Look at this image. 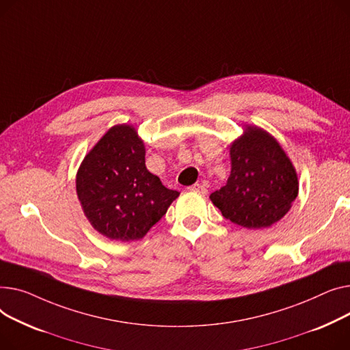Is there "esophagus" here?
<instances>
[{
	"instance_id": "esophagus-1",
	"label": "esophagus",
	"mask_w": 350,
	"mask_h": 350,
	"mask_svg": "<svg viewBox=\"0 0 350 350\" xmlns=\"http://www.w3.org/2000/svg\"><path fill=\"white\" fill-rule=\"evenodd\" d=\"M189 189H191V191H193V192L202 193V195H206V193H208L206 187H204V185H200V183H195V185H192V187H191Z\"/></svg>"
}]
</instances>
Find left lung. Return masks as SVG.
I'll return each mask as SVG.
<instances>
[{
  "label": "left lung",
  "instance_id": "1",
  "mask_svg": "<svg viewBox=\"0 0 350 350\" xmlns=\"http://www.w3.org/2000/svg\"><path fill=\"white\" fill-rule=\"evenodd\" d=\"M228 183L211 195L221 215L245 229H265L281 220L298 196V174L280 142L257 126L245 124L230 144Z\"/></svg>",
  "mask_w": 350,
  "mask_h": 350
}]
</instances>
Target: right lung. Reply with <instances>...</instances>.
<instances>
[{
    "label": "right lung",
    "mask_w": 350,
    "mask_h": 350,
    "mask_svg": "<svg viewBox=\"0 0 350 350\" xmlns=\"http://www.w3.org/2000/svg\"><path fill=\"white\" fill-rule=\"evenodd\" d=\"M85 216L100 234L139 240L179 196L146 167V146L134 126L117 124L86 154L76 174Z\"/></svg>",
    "instance_id": "add662e5"
}]
</instances>
